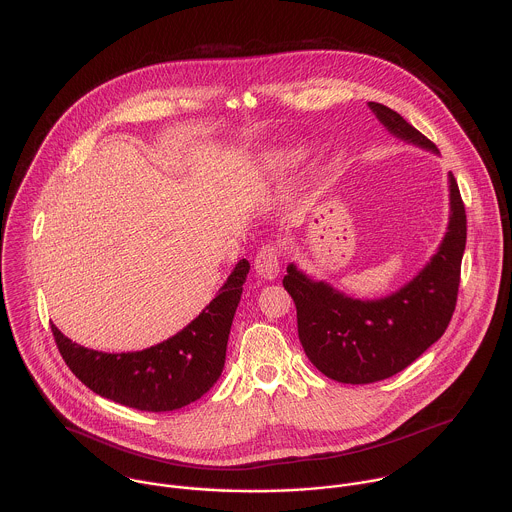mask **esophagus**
<instances>
[{
  "instance_id": "34e87169",
  "label": "esophagus",
  "mask_w": 512,
  "mask_h": 512,
  "mask_svg": "<svg viewBox=\"0 0 512 512\" xmlns=\"http://www.w3.org/2000/svg\"><path fill=\"white\" fill-rule=\"evenodd\" d=\"M254 268L258 276L266 280H274L280 272V246L274 242L262 246L254 258Z\"/></svg>"
}]
</instances>
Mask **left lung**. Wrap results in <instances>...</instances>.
<instances>
[{"label":"left lung","mask_w":512,"mask_h":512,"mask_svg":"<svg viewBox=\"0 0 512 512\" xmlns=\"http://www.w3.org/2000/svg\"><path fill=\"white\" fill-rule=\"evenodd\" d=\"M376 118L398 138L438 151L392 108L368 102ZM451 215L432 262L400 292L361 301L311 282L290 264L284 288L297 309V333L307 359L325 376L345 384H370L412 365L445 333L455 311L461 258L467 240L465 205L449 173Z\"/></svg>","instance_id":"1"}]
</instances>
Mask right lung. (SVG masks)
I'll list each match as a JSON object with an SVG mask.
<instances>
[{
  "label": "right lung",
  "instance_id": "1",
  "mask_svg": "<svg viewBox=\"0 0 512 512\" xmlns=\"http://www.w3.org/2000/svg\"><path fill=\"white\" fill-rule=\"evenodd\" d=\"M250 270L240 260L220 293L175 337L138 353L80 347L53 323L61 357L74 376L102 398L142 412H171L199 400L219 380L230 325Z\"/></svg>",
  "mask_w": 512,
  "mask_h": 512
}]
</instances>
